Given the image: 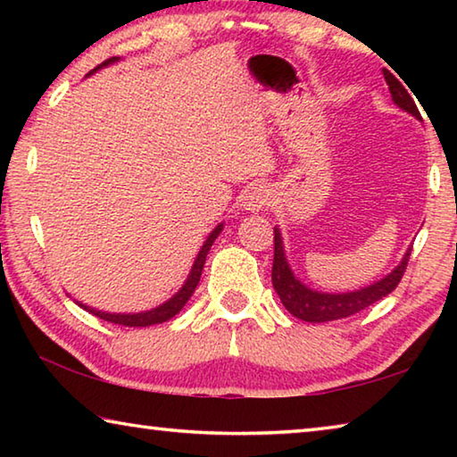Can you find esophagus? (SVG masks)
I'll return each instance as SVG.
<instances>
[{
  "label": "esophagus",
  "mask_w": 457,
  "mask_h": 457,
  "mask_svg": "<svg viewBox=\"0 0 457 457\" xmlns=\"http://www.w3.org/2000/svg\"><path fill=\"white\" fill-rule=\"evenodd\" d=\"M270 201H272V193H270L266 185H250L242 195V205L247 212L264 210V207L270 205Z\"/></svg>",
  "instance_id": "esophagus-1"
}]
</instances>
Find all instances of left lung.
Instances as JSON below:
<instances>
[{
	"label": "left lung",
	"instance_id": "obj_1",
	"mask_svg": "<svg viewBox=\"0 0 457 457\" xmlns=\"http://www.w3.org/2000/svg\"><path fill=\"white\" fill-rule=\"evenodd\" d=\"M383 74H385L386 84H389L391 96L395 100V104L403 108V111L411 112L413 117L421 119V114L415 106V100L409 96V92L405 90L403 84H401L389 71H383ZM409 256H411V250H407L405 258L401 260V264L393 270L389 276H385L383 280L375 282L373 286H367V288H361L357 292H346V294H320L306 288L304 284H300L296 278H294L292 270L288 268V262H286V256H284L280 229L274 228L272 284H274V290L278 292V296L282 300V304L286 306V311L296 316V319L306 320V322H330V320L346 319V316H353L361 311H365L367 306L375 304L377 300L385 298L386 294L395 290L407 270Z\"/></svg>",
	"mask_w": 457,
	"mask_h": 457
}]
</instances>
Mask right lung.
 Segmentation results:
<instances>
[{
  "mask_svg": "<svg viewBox=\"0 0 457 457\" xmlns=\"http://www.w3.org/2000/svg\"><path fill=\"white\" fill-rule=\"evenodd\" d=\"M114 60H117V58H108V60H104L103 64L95 68V71H98V68H103V66H106V64H111V62H114ZM95 71H90L88 74H92ZM221 228H223V226L215 228V229L212 231V234H210V237L205 239V244H204V247H201V250H199L197 258H195V264H193L191 274H189V278H187V282L183 284V288H181L179 292H177L171 300H167V303L161 304L159 308H153V311H149V312H138V314H108V312L92 311V308L84 306V304H80V306L84 308V311H88L90 314H95V316H98V319H103V320H106V322L122 324V327H133V328H137V327H151V324H159V322H165V320H169V319H173V316H175L177 312H179L185 304H187V300L191 298V294L195 292L197 284H199V278H201V272H204L205 256H207V253H210V247H212V244L215 242V237L220 236Z\"/></svg>",
  "mask_w": 457,
  "mask_h": 457,
  "instance_id": "obj_1",
  "label": "right lung"
}]
</instances>
